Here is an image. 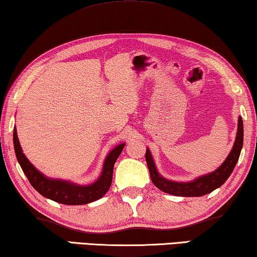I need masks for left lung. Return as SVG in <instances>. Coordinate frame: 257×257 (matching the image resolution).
I'll list each match as a JSON object with an SVG mask.
<instances>
[{"instance_id":"1","label":"left lung","mask_w":257,"mask_h":257,"mask_svg":"<svg viewBox=\"0 0 257 257\" xmlns=\"http://www.w3.org/2000/svg\"><path fill=\"white\" fill-rule=\"evenodd\" d=\"M242 146H243V121H242L241 117H238L236 138H235L233 149H231L230 153L228 154L222 165L210 173L200 175V177L193 179L192 181L182 182L168 180L158 172L152 154H151L149 149H146L145 158L150 171L151 180L160 191L177 196H202L213 192L214 189L219 188L226 182L231 172L234 171L235 165H236L238 157H240Z\"/></svg>"}]
</instances>
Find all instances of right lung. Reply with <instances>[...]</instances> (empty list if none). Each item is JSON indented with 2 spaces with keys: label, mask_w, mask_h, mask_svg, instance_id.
<instances>
[{
  "label": "right lung",
  "mask_w": 257,
  "mask_h": 257,
  "mask_svg": "<svg viewBox=\"0 0 257 257\" xmlns=\"http://www.w3.org/2000/svg\"><path fill=\"white\" fill-rule=\"evenodd\" d=\"M124 146L125 143L119 144L108 152L104 160L101 173L96 181L90 185H78L69 180L45 177L42 172L38 171L23 153L17 137V130L16 127L14 128V149H15L17 161L31 186L44 198L63 205H86L103 198L111 187L114 163L120 156Z\"/></svg>",
  "instance_id": "right-lung-1"
}]
</instances>
